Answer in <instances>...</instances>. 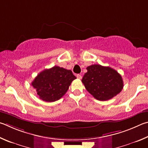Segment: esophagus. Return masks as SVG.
Listing matches in <instances>:
<instances>
[{
    "label": "esophagus",
    "mask_w": 148,
    "mask_h": 148,
    "mask_svg": "<svg viewBox=\"0 0 148 148\" xmlns=\"http://www.w3.org/2000/svg\"><path fill=\"white\" fill-rule=\"evenodd\" d=\"M77 79H82L81 75H80V74H77Z\"/></svg>",
    "instance_id": "obj_1"
}]
</instances>
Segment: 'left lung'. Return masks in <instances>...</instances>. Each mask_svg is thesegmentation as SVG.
<instances>
[{
	"label": "left lung",
	"instance_id": "obj_1",
	"mask_svg": "<svg viewBox=\"0 0 148 148\" xmlns=\"http://www.w3.org/2000/svg\"><path fill=\"white\" fill-rule=\"evenodd\" d=\"M82 82L90 94L99 101L112 99L123 87L122 77L110 67L94 64L87 67Z\"/></svg>",
	"mask_w": 148,
	"mask_h": 148
}]
</instances>
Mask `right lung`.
Wrapping results in <instances>:
<instances>
[{
	"instance_id": "1",
	"label": "right lung",
	"mask_w": 148,
	"mask_h": 148,
	"mask_svg": "<svg viewBox=\"0 0 148 148\" xmlns=\"http://www.w3.org/2000/svg\"><path fill=\"white\" fill-rule=\"evenodd\" d=\"M75 79L71 70L54 66L40 72L32 81V86L41 99L54 102L66 94Z\"/></svg>"
}]
</instances>
